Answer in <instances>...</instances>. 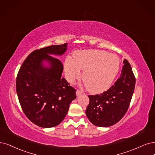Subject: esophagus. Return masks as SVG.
I'll list each match as a JSON object with an SVG mask.
<instances>
[{
    "label": "esophagus",
    "mask_w": 155,
    "mask_h": 155,
    "mask_svg": "<svg viewBox=\"0 0 155 155\" xmlns=\"http://www.w3.org/2000/svg\"><path fill=\"white\" fill-rule=\"evenodd\" d=\"M82 93H83L82 91H80V90H77V92H76V94H77V96H81Z\"/></svg>",
    "instance_id": "34e87169"
}]
</instances>
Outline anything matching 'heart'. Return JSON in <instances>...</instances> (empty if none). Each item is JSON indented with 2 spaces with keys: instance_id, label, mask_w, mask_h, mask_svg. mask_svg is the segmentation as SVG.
I'll use <instances>...</instances> for the list:
<instances>
[{
  "instance_id": "b5f03b06",
  "label": "heart",
  "mask_w": 155,
  "mask_h": 155,
  "mask_svg": "<svg viewBox=\"0 0 155 155\" xmlns=\"http://www.w3.org/2000/svg\"><path fill=\"white\" fill-rule=\"evenodd\" d=\"M118 57L101 50L77 51L73 59L68 58L64 65L67 81L73 83L81 78L92 93H100L110 87L119 70Z\"/></svg>"
}]
</instances>
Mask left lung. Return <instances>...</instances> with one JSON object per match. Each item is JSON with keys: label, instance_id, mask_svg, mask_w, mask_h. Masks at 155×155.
<instances>
[{"label": "left lung", "instance_id": "obj_1", "mask_svg": "<svg viewBox=\"0 0 155 155\" xmlns=\"http://www.w3.org/2000/svg\"><path fill=\"white\" fill-rule=\"evenodd\" d=\"M119 78L114 85L100 94L89 95L85 114L97 127H108L121 120L127 112L135 85V78L130 63L123 61Z\"/></svg>", "mask_w": 155, "mask_h": 155}]
</instances>
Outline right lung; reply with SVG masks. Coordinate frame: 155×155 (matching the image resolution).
Listing matches in <instances>:
<instances>
[{"mask_svg":"<svg viewBox=\"0 0 155 155\" xmlns=\"http://www.w3.org/2000/svg\"><path fill=\"white\" fill-rule=\"evenodd\" d=\"M68 43L51 45L28 55L17 74L16 93L25 116L48 128L59 124L76 98V89L62 78L63 65L55 57L65 53Z\"/></svg>","mask_w":155,"mask_h":155,"instance_id":"add662e5","label":"right lung"}]
</instances>
